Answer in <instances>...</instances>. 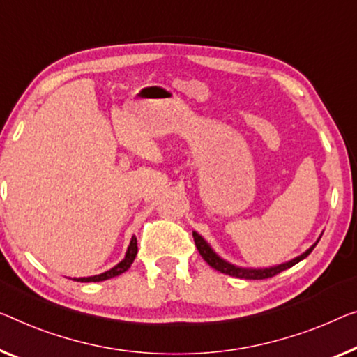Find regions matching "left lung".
<instances>
[{
	"label": "left lung",
	"instance_id": "left-lung-1",
	"mask_svg": "<svg viewBox=\"0 0 357 357\" xmlns=\"http://www.w3.org/2000/svg\"><path fill=\"white\" fill-rule=\"evenodd\" d=\"M194 236V242H195V247L199 250V253L202 255V258L205 259L206 263H208L213 269L220 271L222 274H227V275H232V278H238V279H250V280H259V279H269V278H274V275H278L282 271L291 268V266H295L296 263H300L301 259H305L307 255H310L314 247L317 245L319 242V237L317 242L314 245H311L310 248L306 250L305 253L300 255V257H296L291 259V261H287L284 264H279V266H273V268H264V269H248V268H238V266H234L231 263H227L226 259H222L218 257V255L213 252V248L208 245V243L205 242V238L199 236L195 231L192 232Z\"/></svg>",
	"mask_w": 357,
	"mask_h": 357
}]
</instances>
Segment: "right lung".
Listing matches in <instances>:
<instances>
[{
    "mask_svg": "<svg viewBox=\"0 0 357 357\" xmlns=\"http://www.w3.org/2000/svg\"><path fill=\"white\" fill-rule=\"evenodd\" d=\"M136 253H137V241H136V237L132 236L131 242H130V247H128V250H126L125 258L121 259L119 264L114 266V268L109 269V271H105V273H102V274L91 275V278H78V279H73V280H77V282H102V280L115 278V275L123 274L125 271L130 269V266L132 264V261H135Z\"/></svg>",
    "mask_w": 357,
    "mask_h": 357,
    "instance_id": "right-lung-1",
    "label": "right lung"
}]
</instances>
